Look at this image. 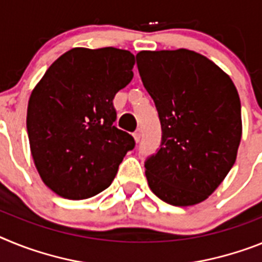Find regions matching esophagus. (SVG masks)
Wrapping results in <instances>:
<instances>
[{
	"label": "esophagus",
	"mask_w": 262,
	"mask_h": 262,
	"mask_svg": "<svg viewBox=\"0 0 262 262\" xmlns=\"http://www.w3.org/2000/svg\"><path fill=\"white\" fill-rule=\"evenodd\" d=\"M133 137H134V141H136V142H138V141L141 140V129L140 128L136 129V132L133 133Z\"/></svg>",
	"instance_id": "1"
}]
</instances>
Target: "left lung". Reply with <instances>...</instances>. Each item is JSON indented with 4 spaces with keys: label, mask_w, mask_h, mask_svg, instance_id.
<instances>
[{
    "label": "left lung",
    "mask_w": 262,
    "mask_h": 262,
    "mask_svg": "<svg viewBox=\"0 0 262 262\" xmlns=\"http://www.w3.org/2000/svg\"><path fill=\"white\" fill-rule=\"evenodd\" d=\"M162 142L145 162L150 190L171 206L202 203L235 163L243 124L237 90L212 60L186 49L140 51Z\"/></svg>",
    "instance_id": "1"
}]
</instances>
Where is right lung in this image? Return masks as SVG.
Segmentation results:
<instances>
[{
	"instance_id": "obj_1",
	"label": "right lung",
	"mask_w": 262,
	"mask_h": 262,
	"mask_svg": "<svg viewBox=\"0 0 262 262\" xmlns=\"http://www.w3.org/2000/svg\"><path fill=\"white\" fill-rule=\"evenodd\" d=\"M134 55L115 47H75L52 63L31 92L27 134L43 183L71 200L112 183L134 138L113 125L115 95L133 79Z\"/></svg>"
}]
</instances>
